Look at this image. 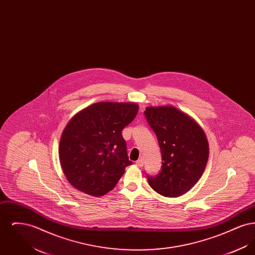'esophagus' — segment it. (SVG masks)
<instances>
[{
	"label": "esophagus",
	"instance_id": "obj_1",
	"mask_svg": "<svg viewBox=\"0 0 255 255\" xmlns=\"http://www.w3.org/2000/svg\"><path fill=\"white\" fill-rule=\"evenodd\" d=\"M143 163H144V161H143L142 158H139V159H137V160L135 161V164H136L138 167H142V166H143Z\"/></svg>",
	"mask_w": 255,
	"mask_h": 255
}]
</instances>
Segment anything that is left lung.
<instances>
[{"mask_svg":"<svg viewBox=\"0 0 255 255\" xmlns=\"http://www.w3.org/2000/svg\"><path fill=\"white\" fill-rule=\"evenodd\" d=\"M146 121L155 132L162 165L149 185L164 197H179L190 190L203 175L208 159V142L200 125L173 106L147 107Z\"/></svg>","mask_w":255,"mask_h":255,"instance_id":"1","label":"left lung"}]
</instances>
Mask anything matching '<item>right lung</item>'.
I'll list each match as a JSON object with an SVG mask.
<instances>
[{
	"label": "right lung",
	"mask_w": 255,
	"mask_h": 255,
	"mask_svg": "<svg viewBox=\"0 0 255 255\" xmlns=\"http://www.w3.org/2000/svg\"><path fill=\"white\" fill-rule=\"evenodd\" d=\"M137 112L134 103L98 102L67 124L61 135L59 158L66 178L76 189L99 197L116 186L125 167L132 164L122 130Z\"/></svg>",
	"instance_id": "add662e5"
}]
</instances>
